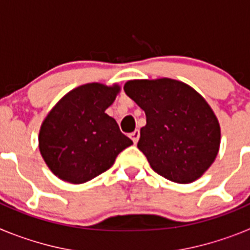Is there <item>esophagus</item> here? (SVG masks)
<instances>
[{"label": "esophagus", "mask_w": 250, "mask_h": 250, "mask_svg": "<svg viewBox=\"0 0 250 250\" xmlns=\"http://www.w3.org/2000/svg\"><path fill=\"white\" fill-rule=\"evenodd\" d=\"M130 138H131V140L134 141V144H136V143L139 141V139H140V131H139V130L132 131L131 134H130Z\"/></svg>", "instance_id": "esophagus-1"}]
</instances>
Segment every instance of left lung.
Instances as JSON below:
<instances>
[{"instance_id":"1","label":"left lung","mask_w":250,"mask_h":250,"mask_svg":"<svg viewBox=\"0 0 250 250\" xmlns=\"http://www.w3.org/2000/svg\"><path fill=\"white\" fill-rule=\"evenodd\" d=\"M124 91L146 115L138 147L152 170L179 184L200 178L220 145L219 123L207 101L171 79L127 81Z\"/></svg>"}]
</instances>
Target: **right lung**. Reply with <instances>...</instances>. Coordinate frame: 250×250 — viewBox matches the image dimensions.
<instances>
[{"label":"right lung","instance_id":"right-lung-1","mask_svg":"<svg viewBox=\"0 0 250 250\" xmlns=\"http://www.w3.org/2000/svg\"><path fill=\"white\" fill-rule=\"evenodd\" d=\"M119 86L86 83L65 95L46 116L40 130V151L60 179L83 184L112 167L132 144L105 110Z\"/></svg>","mask_w":250,"mask_h":250}]
</instances>
